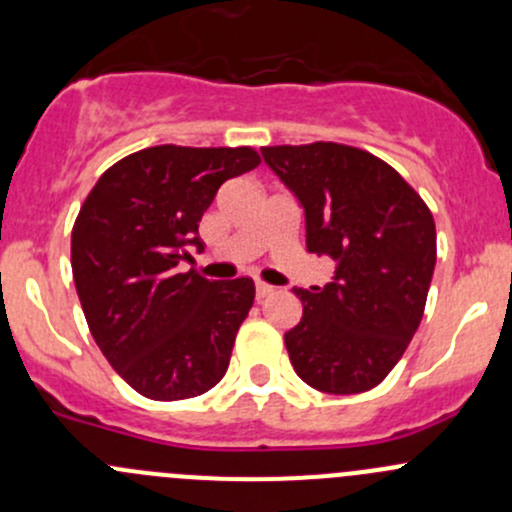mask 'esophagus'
I'll list each match as a JSON object with an SVG mask.
<instances>
[{
    "label": "esophagus",
    "mask_w": 512,
    "mask_h": 512,
    "mask_svg": "<svg viewBox=\"0 0 512 512\" xmlns=\"http://www.w3.org/2000/svg\"><path fill=\"white\" fill-rule=\"evenodd\" d=\"M272 285H265V282H255V297L257 299H265V297H270L272 294Z\"/></svg>",
    "instance_id": "esophagus-1"
}]
</instances>
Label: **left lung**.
I'll use <instances>...</instances> for the list:
<instances>
[{
    "label": "left lung",
    "instance_id": "8db88e82",
    "mask_svg": "<svg viewBox=\"0 0 512 512\" xmlns=\"http://www.w3.org/2000/svg\"><path fill=\"white\" fill-rule=\"evenodd\" d=\"M297 195L307 250L337 262L322 289H294L302 319L285 334L299 379L361 394L386 379L414 339L436 267V225L421 195L381 158L344 143L262 148Z\"/></svg>",
    "mask_w": 512,
    "mask_h": 512
}]
</instances>
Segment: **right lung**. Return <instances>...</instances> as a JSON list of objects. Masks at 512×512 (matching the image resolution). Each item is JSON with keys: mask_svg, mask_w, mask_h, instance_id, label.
I'll return each mask as SVG.
<instances>
[{"mask_svg": "<svg viewBox=\"0 0 512 512\" xmlns=\"http://www.w3.org/2000/svg\"><path fill=\"white\" fill-rule=\"evenodd\" d=\"M260 165L255 148L153 146L113 163L71 230V270L91 337L138 394L193 399L230 364L255 282L180 272L227 178Z\"/></svg>", "mask_w": 512, "mask_h": 512, "instance_id": "add662e5", "label": "right lung"}]
</instances>
